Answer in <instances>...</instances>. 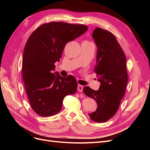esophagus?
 Listing matches in <instances>:
<instances>
[{
	"label": "esophagus",
	"instance_id": "1",
	"mask_svg": "<svg viewBox=\"0 0 150 150\" xmlns=\"http://www.w3.org/2000/svg\"><path fill=\"white\" fill-rule=\"evenodd\" d=\"M83 89V86L78 84V91L79 92H82Z\"/></svg>",
	"mask_w": 150,
	"mask_h": 150
}]
</instances>
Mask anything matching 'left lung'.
Listing matches in <instances>:
<instances>
[{
	"instance_id": "obj_1",
	"label": "left lung",
	"mask_w": 150,
	"mask_h": 150,
	"mask_svg": "<svg viewBox=\"0 0 150 150\" xmlns=\"http://www.w3.org/2000/svg\"><path fill=\"white\" fill-rule=\"evenodd\" d=\"M93 38L98 47L94 72L101 85L98 91L86 86L83 92L97 103L96 111L88 114L91 120L103 122L116 114L125 96L128 83L126 58L116 37L110 32L96 28Z\"/></svg>"
}]
</instances>
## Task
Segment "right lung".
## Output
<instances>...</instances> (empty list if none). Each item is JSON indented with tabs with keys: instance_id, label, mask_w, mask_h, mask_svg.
<instances>
[{
	"instance_id": "right-lung-1",
	"label": "right lung",
	"mask_w": 150,
	"mask_h": 150,
	"mask_svg": "<svg viewBox=\"0 0 150 150\" xmlns=\"http://www.w3.org/2000/svg\"><path fill=\"white\" fill-rule=\"evenodd\" d=\"M88 29L82 24L51 22L39 26L27 41L22 57V78L31 108L41 116L57 114L63 99L77 91L73 76L63 78L55 69L66 44Z\"/></svg>"
}]
</instances>
